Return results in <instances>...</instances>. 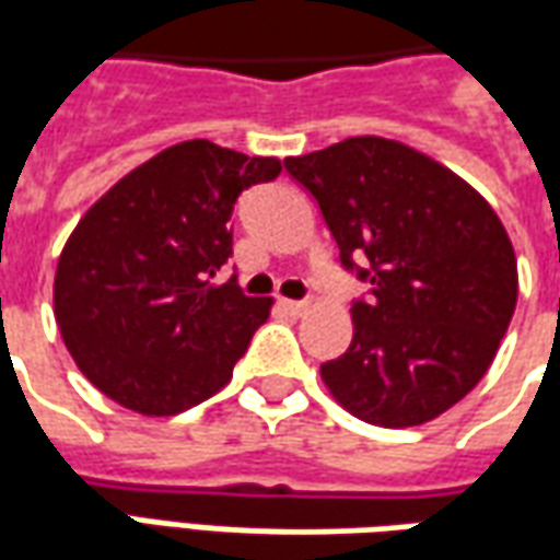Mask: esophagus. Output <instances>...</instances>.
<instances>
[{
  "mask_svg": "<svg viewBox=\"0 0 560 560\" xmlns=\"http://www.w3.org/2000/svg\"><path fill=\"white\" fill-rule=\"evenodd\" d=\"M279 306L284 308L288 315H293V318H300V315H303V312L308 308V303H306V300H281Z\"/></svg>",
  "mask_w": 560,
  "mask_h": 560,
  "instance_id": "1",
  "label": "esophagus"
}]
</instances>
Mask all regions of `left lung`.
<instances>
[{
    "mask_svg": "<svg viewBox=\"0 0 560 560\" xmlns=\"http://www.w3.org/2000/svg\"><path fill=\"white\" fill-rule=\"evenodd\" d=\"M284 170L318 202L339 264L370 284V300L351 303L348 351L320 363L324 385L382 428L443 416L488 373L515 312V254L494 209L436 160L378 136Z\"/></svg>",
    "mask_w": 560,
    "mask_h": 560,
    "instance_id": "left-lung-1",
    "label": "left lung"
}]
</instances>
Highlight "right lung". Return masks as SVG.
<instances>
[{"instance_id":"add662e5","label":"right lung","mask_w":560,"mask_h":560,"mask_svg":"<svg viewBox=\"0 0 560 560\" xmlns=\"http://www.w3.org/2000/svg\"><path fill=\"white\" fill-rule=\"evenodd\" d=\"M276 158L194 139L124 175L69 236L54 279L62 342L105 397L175 416L233 375L272 300L245 296L230 214L242 190L279 178Z\"/></svg>"}]
</instances>
